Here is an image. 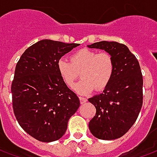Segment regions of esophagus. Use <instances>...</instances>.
<instances>
[{
  "label": "esophagus",
  "mask_w": 157,
  "mask_h": 157,
  "mask_svg": "<svg viewBox=\"0 0 157 157\" xmlns=\"http://www.w3.org/2000/svg\"><path fill=\"white\" fill-rule=\"evenodd\" d=\"M79 99H80V102H81V103H82V104L85 103V102L87 101V99L85 98H82V97H79Z\"/></svg>",
  "instance_id": "1"
}]
</instances>
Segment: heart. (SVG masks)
<instances>
[{"label": "heart", "instance_id": "heart-1", "mask_svg": "<svg viewBox=\"0 0 157 157\" xmlns=\"http://www.w3.org/2000/svg\"><path fill=\"white\" fill-rule=\"evenodd\" d=\"M71 62L60 58L57 61V70L62 81L72 87L81 74L82 80L75 86L74 90L80 94H88L95 87L102 90L111 82L114 73V60L109 53L82 48L72 54Z\"/></svg>", "mask_w": 157, "mask_h": 157}]
</instances>
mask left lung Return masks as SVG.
Wrapping results in <instances>:
<instances>
[{
  "label": "left lung",
  "instance_id": "obj_1",
  "mask_svg": "<svg viewBox=\"0 0 157 157\" xmlns=\"http://www.w3.org/2000/svg\"><path fill=\"white\" fill-rule=\"evenodd\" d=\"M88 48L105 50L114 60V73L103 92L88 101L97 112L89 122L96 138L112 140L126 134L135 124L143 103V77L137 59L126 45L118 42L101 41Z\"/></svg>",
  "mask_w": 157,
  "mask_h": 157
}]
</instances>
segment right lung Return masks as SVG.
<instances>
[{
    "label": "right lung",
    "instance_id": "obj_1",
    "mask_svg": "<svg viewBox=\"0 0 157 157\" xmlns=\"http://www.w3.org/2000/svg\"><path fill=\"white\" fill-rule=\"evenodd\" d=\"M78 44L43 39L25 50L16 65L12 84V107L20 126L42 142L65 135L80 100L57 70V61Z\"/></svg>",
    "mask_w": 157,
    "mask_h": 157
}]
</instances>
